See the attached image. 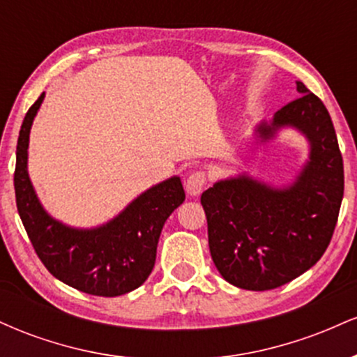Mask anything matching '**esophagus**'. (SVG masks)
I'll return each mask as SVG.
<instances>
[{
    "label": "esophagus",
    "instance_id": "34e87169",
    "mask_svg": "<svg viewBox=\"0 0 357 357\" xmlns=\"http://www.w3.org/2000/svg\"><path fill=\"white\" fill-rule=\"evenodd\" d=\"M204 184H206V174L203 171H196V173L190 174V178L186 179V191L190 196H198L203 191Z\"/></svg>",
    "mask_w": 357,
    "mask_h": 357
}]
</instances>
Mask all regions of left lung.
<instances>
[{
  "instance_id": "8db88e82",
  "label": "left lung",
  "mask_w": 357,
  "mask_h": 357,
  "mask_svg": "<svg viewBox=\"0 0 357 357\" xmlns=\"http://www.w3.org/2000/svg\"><path fill=\"white\" fill-rule=\"evenodd\" d=\"M298 99L253 130L267 144L280 129L309 142V159L289 186L240 173L202 195L208 243L221 277L245 290H270L307 272L324 255L337 223L344 166L326 105L302 82Z\"/></svg>"
}]
</instances>
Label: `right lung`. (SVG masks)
Segmentation results:
<instances>
[{"label": "right lung", "instance_id": "right-lung-1", "mask_svg": "<svg viewBox=\"0 0 357 357\" xmlns=\"http://www.w3.org/2000/svg\"><path fill=\"white\" fill-rule=\"evenodd\" d=\"M45 92L28 109L16 146L15 195L20 218L36 255L53 277L90 296L117 297L137 289L153 272L166 220L184 202L179 176L154 184L93 228H73L48 215L28 174V144Z\"/></svg>", "mask_w": 357, "mask_h": 357}]
</instances>
